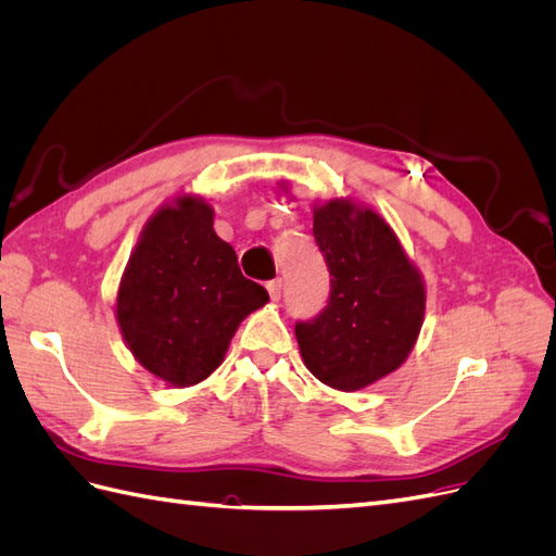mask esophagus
<instances>
[{"instance_id":"1","label":"esophagus","mask_w":556,"mask_h":556,"mask_svg":"<svg viewBox=\"0 0 556 556\" xmlns=\"http://www.w3.org/2000/svg\"><path fill=\"white\" fill-rule=\"evenodd\" d=\"M266 290H268V296H271V301H278L280 294H282V280L278 278V280L266 282Z\"/></svg>"}]
</instances>
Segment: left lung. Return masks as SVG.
<instances>
[{"label": "left lung", "instance_id": "1", "mask_svg": "<svg viewBox=\"0 0 556 556\" xmlns=\"http://www.w3.org/2000/svg\"><path fill=\"white\" fill-rule=\"evenodd\" d=\"M331 292L325 311L294 333L308 371L333 390L357 392L406 362L425 323L427 290L394 229L350 199L313 208Z\"/></svg>", "mask_w": 556, "mask_h": 556}]
</instances>
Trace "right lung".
I'll return each instance as SVG.
<instances>
[{
    "label": "right lung",
    "instance_id": "right-lung-1",
    "mask_svg": "<svg viewBox=\"0 0 556 556\" xmlns=\"http://www.w3.org/2000/svg\"><path fill=\"white\" fill-rule=\"evenodd\" d=\"M268 301L213 229V208L180 194L146 223L117 288L115 319L146 371L174 387L206 380L239 325Z\"/></svg>",
    "mask_w": 556,
    "mask_h": 556
}]
</instances>
